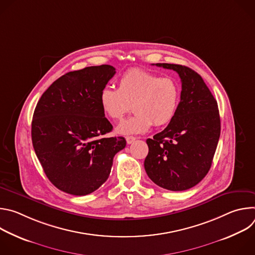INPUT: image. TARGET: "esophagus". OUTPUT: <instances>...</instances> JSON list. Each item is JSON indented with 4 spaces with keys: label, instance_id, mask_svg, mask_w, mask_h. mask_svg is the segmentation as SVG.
<instances>
[{
    "label": "esophagus",
    "instance_id": "obj_1",
    "mask_svg": "<svg viewBox=\"0 0 255 255\" xmlns=\"http://www.w3.org/2000/svg\"><path fill=\"white\" fill-rule=\"evenodd\" d=\"M135 140H136V137H134V136H127V137H126V141H127L128 144L133 143Z\"/></svg>",
    "mask_w": 255,
    "mask_h": 255
}]
</instances>
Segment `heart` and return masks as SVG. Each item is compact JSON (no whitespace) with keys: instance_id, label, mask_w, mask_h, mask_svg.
Returning <instances> with one entry per match:
<instances>
[{"instance_id":"1","label":"heart","mask_w":255,"mask_h":255,"mask_svg":"<svg viewBox=\"0 0 255 255\" xmlns=\"http://www.w3.org/2000/svg\"><path fill=\"white\" fill-rule=\"evenodd\" d=\"M99 101L105 115L114 121L122 120L132 104L134 115L122 122L117 131L125 135L139 134L173 119L180 101V87L172 78L132 68L119 79L118 90L102 89Z\"/></svg>"}]
</instances>
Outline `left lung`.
Returning a JSON list of instances; mask_svg holds the SVG:
<instances>
[{
	"mask_svg": "<svg viewBox=\"0 0 255 255\" xmlns=\"http://www.w3.org/2000/svg\"><path fill=\"white\" fill-rule=\"evenodd\" d=\"M156 66L176 71L181 81L177 111L167 127L147 139L144 168L154 184L168 191H186L208 173L219 141L218 104L202 77L192 68L170 63Z\"/></svg>",
	"mask_w": 255,
	"mask_h": 255,
	"instance_id": "left-lung-1",
	"label": "left lung"
}]
</instances>
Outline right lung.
<instances>
[{
    "label": "right lung",
    "mask_w": 255,
    "mask_h": 255,
    "mask_svg": "<svg viewBox=\"0 0 255 255\" xmlns=\"http://www.w3.org/2000/svg\"><path fill=\"white\" fill-rule=\"evenodd\" d=\"M116 74L103 64L69 71L41 96L33 114L31 136L36 155L60 191L86 196L108 179L124 137H107L113 129L99 97Z\"/></svg>",
    "instance_id": "1"
}]
</instances>
